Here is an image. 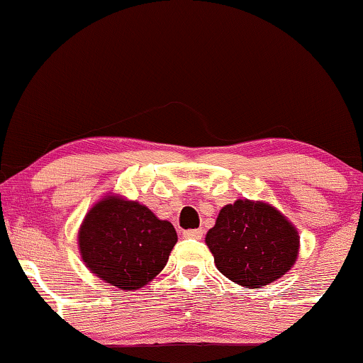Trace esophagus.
Instances as JSON below:
<instances>
[{
	"label": "esophagus",
	"instance_id": "34e87169",
	"mask_svg": "<svg viewBox=\"0 0 363 363\" xmlns=\"http://www.w3.org/2000/svg\"><path fill=\"white\" fill-rule=\"evenodd\" d=\"M183 236H185V238H195V240H201L203 230H201V228H198V230H186V231H183Z\"/></svg>",
	"mask_w": 363,
	"mask_h": 363
}]
</instances>
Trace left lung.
I'll list each match as a JSON object with an SVG mask.
<instances>
[{
    "label": "left lung",
    "instance_id": "left-lung-1",
    "mask_svg": "<svg viewBox=\"0 0 363 363\" xmlns=\"http://www.w3.org/2000/svg\"><path fill=\"white\" fill-rule=\"evenodd\" d=\"M205 241L218 271L252 289L284 276L299 255V233L281 211L262 201L236 200L221 208Z\"/></svg>",
    "mask_w": 363,
    "mask_h": 363
}]
</instances>
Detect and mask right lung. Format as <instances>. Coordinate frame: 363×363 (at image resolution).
Listing matches in <instances>:
<instances>
[{"label":"right lung","mask_w":363,"mask_h":363,"mask_svg":"<svg viewBox=\"0 0 363 363\" xmlns=\"http://www.w3.org/2000/svg\"><path fill=\"white\" fill-rule=\"evenodd\" d=\"M177 240L170 221L158 220L140 203L108 195L84 218L79 251L86 266L102 281L133 291L165 267Z\"/></svg>","instance_id":"1"}]
</instances>
